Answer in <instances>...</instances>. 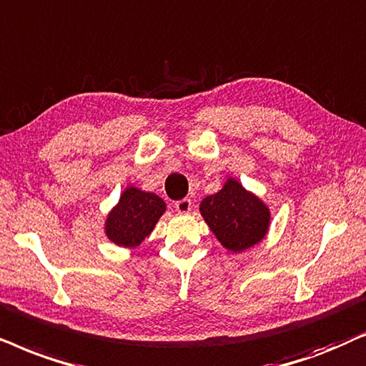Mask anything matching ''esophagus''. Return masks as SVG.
<instances>
[{
	"mask_svg": "<svg viewBox=\"0 0 366 366\" xmlns=\"http://www.w3.org/2000/svg\"><path fill=\"white\" fill-rule=\"evenodd\" d=\"M175 209H177V211H179L180 214H187V212H191V209H192V201H191V199H187V197L180 199V201L175 202Z\"/></svg>",
	"mask_w": 366,
	"mask_h": 366,
	"instance_id": "esophagus-1",
	"label": "esophagus"
}]
</instances>
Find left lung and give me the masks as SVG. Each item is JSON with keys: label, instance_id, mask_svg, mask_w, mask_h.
<instances>
[{"label": "left lung", "instance_id": "8db88e82", "mask_svg": "<svg viewBox=\"0 0 366 366\" xmlns=\"http://www.w3.org/2000/svg\"><path fill=\"white\" fill-rule=\"evenodd\" d=\"M201 216L227 251L242 252L266 237L269 207L237 179L227 177L222 189L202 199Z\"/></svg>", "mask_w": 366, "mask_h": 366}]
</instances>
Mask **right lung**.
Here are the masks:
<instances>
[{"mask_svg":"<svg viewBox=\"0 0 366 366\" xmlns=\"http://www.w3.org/2000/svg\"><path fill=\"white\" fill-rule=\"evenodd\" d=\"M165 209L157 194L129 186L105 219L107 237L117 246L137 247L154 231Z\"/></svg>","mask_w":366,"mask_h":366,"instance_id":"obj_1","label":"right lung"}]
</instances>
